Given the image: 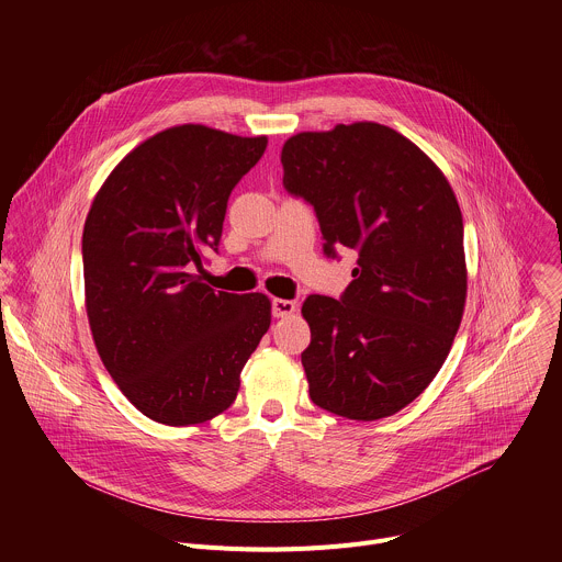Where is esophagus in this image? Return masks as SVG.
Instances as JSON below:
<instances>
[{
  "label": "esophagus",
  "instance_id": "esophagus-1",
  "mask_svg": "<svg viewBox=\"0 0 562 562\" xmlns=\"http://www.w3.org/2000/svg\"><path fill=\"white\" fill-rule=\"evenodd\" d=\"M297 308V304L293 300H282V297H273L271 302V311H273V317H289L293 315Z\"/></svg>",
  "mask_w": 562,
  "mask_h": 562
}]
</instances>
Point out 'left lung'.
Wrapping results in <instances>:
<instances>
[{
    "label": "left lung",
    "mask_w": 562,
    "mask_h": 562,
    "mask_svg": "<svg viewBox=\"0 0 562 562\" xmlns=\"http://www.w3.org/2000/svg\"><path fill=\"white\" fill-rule=\"evenodd\" d=\"M284 189L317 215L325 254L353 249L342 297L308 295V395L349 420L405 409L449 356L467 300L462 213L431 159L375 124L306 131L282 146Z\"/></svg>",
    "instance_id": "obj_1"
}]
</instances>
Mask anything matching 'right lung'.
<instances>
[{"instance_id":"right-lung-1","label":"right lung","mask_w":562,"mask_h":562,"mask_svg":"<svg viewBox=\"0 0 562 562\" xmlns=\"http://www.w3.org/2000/svg\"><path fill=\"white\" fill-rule=\"evenodd\" d=\"M265 148L267 135L171 126L135 146L91 204V334L120 391L155 423L189 427L226 412L269 331L265 293L213 291L191 273L217 251L228 195Z\"/></svg>"}]
</instances>
